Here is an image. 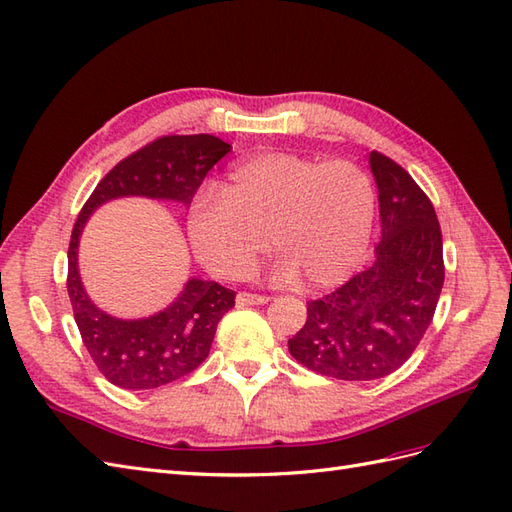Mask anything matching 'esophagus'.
I'll return each instance as SVG.
<instances>
[{
    "instance_id": "esophagus-1",
    "label": "esophagus",
    "mask_w": 512,
    "mask_h": 512,
    "mask_svg": "<svg viewBox=\"0 0 512 512\" xmlns=\"http://www.w3.org/2000/svg\"><path fill=\"white\" fill-rule=\"evenodd\" d=\"M270 300V296H261V294H248V292H240L235 303L238 307H248V305H266Z\"/></svg>"
}]
</instances>
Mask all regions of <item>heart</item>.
<instances>
[{"label": "heart", "mask_w": 512, "mask_h": 512, "mask_svg": "<svg viewBox=\"0 0 512 512\" xmlns=\"http://www.w3.org/2000/svg\"><path fill=\"white\" fill-rule=\"evenodd\" d=\"M374 214V183L359 164L270 151L235 164L218 196L196 201L188 233L196 257L220 279L251 272L270 242L281 257L274 279L300 277L316 290L355 272L368 251Z\"/></svg>", "instance_id": "obj_1"}]
</instances>
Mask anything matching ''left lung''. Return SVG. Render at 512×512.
<instances>
[{
  "label": "left lung",
  "mask_w": 512,
  "mask_h": 512,
  "mask_svg": "<svg viewBox=\"0 0 512 512\" xmlns=\"http://www.w3.org/2000/svg\"><path fill=\"white\" fill-rule=\"evenodd\" d=\"M381 207L374 261L335 292L307 303L292 357L337 381H376L413 355L443 287L441 227L424 190L391 157L372 151Z\"/></svg>",
  "instance_id": "left-lung-1"
}]
</instances>
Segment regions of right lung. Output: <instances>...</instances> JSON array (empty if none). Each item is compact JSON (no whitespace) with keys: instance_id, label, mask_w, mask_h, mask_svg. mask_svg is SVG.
Wrapping results in <instances>:
<instances>
[{"instance_id":"add662e5","label":"right lung","mask_w":512,"mask_h":512,"mask_svg":"<svg viewBox=\"0 0 512 512\" xmlns=\"http://www.w3.org/2000/svg\"><path fill=\"white\" fill-rule=\"evenodd\" d=\"M231 151L209 134L162 136L131 153L103 177L75 220L69 244L67 290L82 342L99 372L121 389H155L188 376L207 359L216 326L235 305V292L214 281L188 279L166 309L140 320H121L88 298L77 246L97 207L121 196L177 201L190 207L205 175Z\"/></svg>"}]
</instances>
